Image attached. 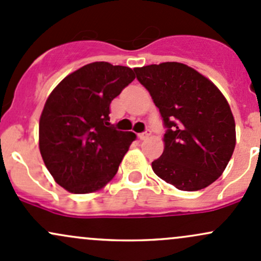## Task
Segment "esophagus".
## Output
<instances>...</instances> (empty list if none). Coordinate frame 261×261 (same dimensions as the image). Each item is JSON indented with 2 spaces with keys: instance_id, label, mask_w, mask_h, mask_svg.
Listing matches in <instances>:
<instances>
[{
  "instance_id": "esophagus-1",
  "label": "esophagus",
  "mask_w": 261,
  "mask_h": 261,
  "mask_svg": "<svg viewBox=\"0 0 261 261\" xmlns=\"http://www.w3.org/2000/svg\"><path fill=\"white\" fill-rule=\"evenodd\" d=\"M150 134H152V132H150V129H145L144 132H143V133H139L138 137L142 139V141H144V139H147L148 137L150 136Z\"/></svg>"
}]
</instances>
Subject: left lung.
Listing matches in <instances>:
<instances>
[{"label": "left lung", "mask_w": 261, "mask_h": 261, "mask_svg": "<svg viewBox=\"0 0 261 261\" xmlns=\"http://www.w3.org/2000/svg\"><path fill=\"white\" fill-rule=\"evenodd\" d=\"M134 72L167 128L164 152L152 162L154 173L186 192L214 183L235 148V122L225 97L208 78L183 63L150 64Z\"/></svg>", "instance_id": "left-lung-1"}]
</instances>
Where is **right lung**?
Listing matches in <instances>:
<instances>
[{
    "label": "right lung",
    "mask_w": 261,
    "mask_h": 261,
    "mask_svg": "<svg viewBox=\"0 0 261 261\" xmlns=\"http://www.w3.org/2000/svg\"><path fill=\"white\" fill-rule=\"evenodd\" d=\"M134 78L129 67L93 62L67 75L47 98L40 152L57 184L68 192H96L116 175L136 134L112 127L109 106Z\"/></svg>",
    "instance_id": "right-lung-1"
}]
</instances>
